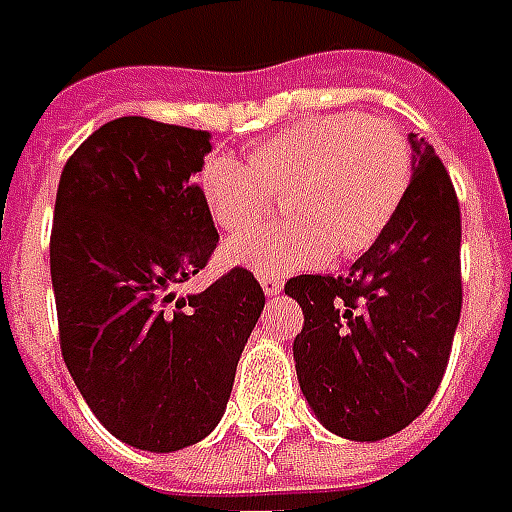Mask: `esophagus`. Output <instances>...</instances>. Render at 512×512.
Wrapping results in <instances>:
<instances>
[{
    "label": "esophagus",
    "instance_id": "34e87169",
    "mask_svg": "<svg viewBox=\"0 0 512 512\" xmlns=\"http://www.w3.org/2000/svg\"><path fill=\"white\" fill-rule=\"evenodd\" d=\"M261 288H264V294L267 297H278L280 291H283V283H280V278H272V275H264V278H259Z\"/></svg>",
    "mask_w": 512,
    "mask_h": 512
}]
</instances>
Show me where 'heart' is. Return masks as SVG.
<instances>
[{"label":"heart","instance_id":"heart-1","mask_svg":"<svg viewBox=\"0 0 512 512\" xmlns=\"http://www.w3.org/2000/svg\"><path fill=\"white\" fill-rule=\"evenodd\" d=\"M253 164L229 151L205 156L197 191L215 224L242 232L267 213L272 191L291 186V221L240 234L224 259L253 275H291L332 251L359 256L386 234L407 183L410 148L380 118L334 113L307 118L253 145Z\"/></svg>","mask_w":512,"mask_h":512}]
</instances>
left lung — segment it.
<instances>
[{"label":"left lung","mask_w":512,"mask_h":512,"mask_svg":"<svg viewBox=\"0 0 512 512\" xmlns=\"http://www.w3.org/2000/svg\"><path fill=\"white\" fill-rule=\"evenodd\" d=\"M410 186L394 221L348 275L286 283L305 326L299 388L337 437L378 443L413 424L443 380L461 315V215L443 161L407 137Z\"/></svg>","instance_id":"left-lung-1"}]
</instances>
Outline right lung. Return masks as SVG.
Listing matches in <instances>:
<instances>
[{
  "mask_svg": "<svg viewBox=\"0 0 512 512\" xmlns=\"http://www.w3.org/2000/svg\"><path fill=\"white\" fill-rule=\"evenodd\" d=\"M210 151L207 132L124 115L69 156L56 191L61 356L99 424L140 451L213 432L264 310L242 267L199 294L175 291L218 245L194 183Z\"/></svg>",
  "mask_w": 512,
  "mask_h": 512,
  "instance_id": "1",
  "label": "right lung"
}]
</instances>
